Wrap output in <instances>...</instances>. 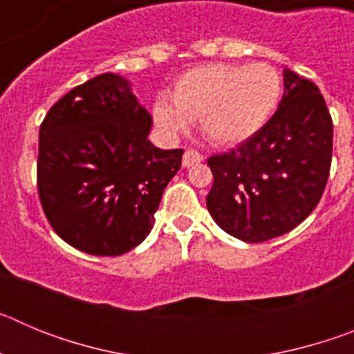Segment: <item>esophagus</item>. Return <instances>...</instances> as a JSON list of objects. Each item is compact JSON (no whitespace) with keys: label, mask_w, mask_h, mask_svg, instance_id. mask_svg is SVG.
Instances as JSON below:
<instances>
[{"label":"esophagus","mask_w":354,"mask_h":354,"mask_svg":"<svg viewBox=\"0 0 354 354\" xmlns=\"http://www.w3.org/2000/svg\"><path fill=\"white\" fill-rule=\"evenodd\" d=\"M202 161H204V156L193 149H187L183 156V167L184 168H189V167H193V165H196V162H202Z\"/></svg>","instance_id":"obj_1"}]
</instances>
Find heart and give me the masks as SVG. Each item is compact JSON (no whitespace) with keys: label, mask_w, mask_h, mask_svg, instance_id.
Segmentation results:
<instances>
[{"label":"heart","mask_w":354,"mask_h":354,"mask_svg":"<svg viewBox=\"0 0 354 354\" xmlns=\"http://www.w3.org/2000/svg\"><path fill=\"white\" fill-rule=\"evenodd\" d=\"M282 99V77L270 64H211L175 81L170 102L158 101L154 120L175 134L198 122L205 138L228 147L252 138L268 124Z\"/></svg>","instance_id":"1"}]
</instances>
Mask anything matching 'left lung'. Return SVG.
<instances>
[{"instance_id": "left-lung-1", "label": "left lung", "mask_w": 354, "mask_h": 354, "mask_svg": "<svg viewBox=\"0 0 354 354\" xmlns=\"http://www.w3.org/2000/svg\"><path fill=\"white\" fill-rule=\"evenodd\" d=\"M282 101L259 133L211 156L207 209L225 232L262 243L289 232L323 196L331 167L333 124L312 81L283 71Z\"/></svg>"}]
</instances>
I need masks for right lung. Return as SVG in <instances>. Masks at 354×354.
<instances>
[{"mask_svg":"<svg viewBox=\"0 0 354 354\" xmlns=\"http://www.w3.org/2000/svg\"><path fill=\"white\" fill-rule=\"evenodd\" d=\"M152 117L129 81L106 72L55 102L40 126L37 187L65 243L115 257L149 236L183 149L149 142Z\"/></svg>","mask_w":354,"mask_h":354,"instance_id":"obj_1","label":"right lung"}]
</instances>
